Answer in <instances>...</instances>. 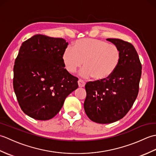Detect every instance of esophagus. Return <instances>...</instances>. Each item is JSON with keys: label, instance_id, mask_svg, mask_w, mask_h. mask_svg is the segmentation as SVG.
<instances>
[{"label": "esophagus", "instance_id": "1", "mask_svg": "<svg viewBox=\"0 0 156 156\" xmlns=\"http://www.w3.org/2000/svg\"><path fill=\"white\" fill-rule=\"evenodd\" d=\"M78 83L79 87H84L85 86V82L82 80H81V79H79L78 81Z\"/></svg>", "mask_w": 156, "mask_h": 156}]
</instances>
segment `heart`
Masks as SVG:
<instances>
[{"mask_svg": "<svg viewBox=\"0 0 156 156\" xmlns=\"http://www.w3.org/2000/svg\"><path fill=\"white\" fill-rule=\"evenodd\" d=\"M66 69L74 73L81 67L80 75L92 77L95 80H103L111 76L121 60V51L117 46L101 39H80L72 46H68L62 54Z\"/></svg>", "mask_w": 156, "mask_h": 156, "instance_id": "obj_1", "label": "heart"}]
</instances>
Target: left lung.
I'll list each match as a JSON object with an SVG mask.
<instances>
[{"instance_id": "left-lung-1", "label": "left lung", "mask_w": 156, "mask_h": 156, "mask_svg": "<svg viewBox=\"0 0 156 156\" xmlns=\"http://www.w3.org/2000/svg\"><path fill=\"white\" fill-rule=\"evenodd\" d=\"M107 40L120 50V63L108 78L86 84L84 103L88 118L101 124L111 123L125 117L137 97L141 76V64L133 45L119 39Z\"/></svg>"}]
</instances>
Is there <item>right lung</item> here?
<instances>
[{"mask_svg": "<svg viewBox=\"0 0 156 156\" xmlns=\"http://www.w3.org/2000/svg\"><path fill=\"white\" fill-rule=\"evenodd\" d=\"M68 43L37 34L22 44L13 72V88L22 111L45 121L57 115L78 79L64 68L62 54Z\"/></svg>", "mask_w": 156, "mask_h": 156, "instance_id": "obj_1", "label": "right lung"}]
</instances>
